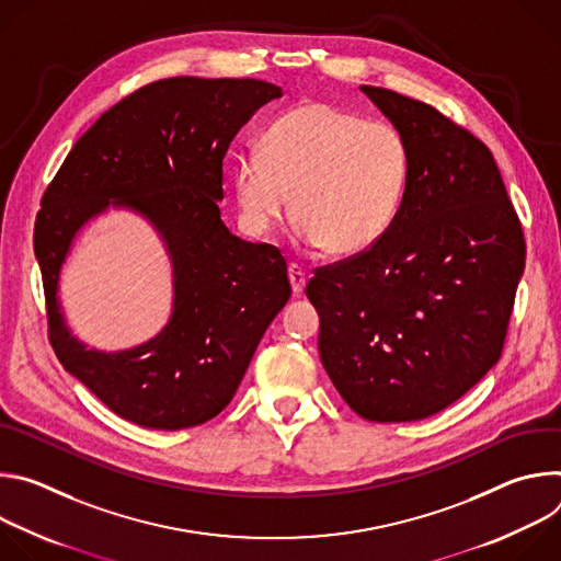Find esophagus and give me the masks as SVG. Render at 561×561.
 Returning a JSON list of instances; mask_svg holds the SVG:
<instances>
[{
  "instance_id": "obj_1",
  "label": "esophagus",
  "mask_w": 561,
  "mask_h": 561,
  "mask_svg": "<svg viewBox=\"0 0 561 561\" xmlns=\"http://www.w3.org/2000/svg\"><path fill=\"white\" fill-rule=\"evenodd\" d=\"M288 279H290V286H293V293L301 295L304 286H306V273L301 271L299 264H295V262L288 264Z\"/></svg>"
}]
</instances>
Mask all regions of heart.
I'll list each match as a JSON object with an SVG mask.
<instances>
[{
    "instance_id": "heart-1",
    "label": "heart",
    "mask_w": 561,
    "mask_h": 561,
    "mask_svg": "<svg viewBox=\"0 0 561 561\" xmlns=\"http://www.w3.org/2000/svg\"><path fill=\"white\" fill-rule=\"evenodd\" d=\"M409 146L390 122L304 102L279 115L234 162L242 224L266 234L290 206L297 242L333 255L375 247L402 208Z\"/></svg>"
}]
</instances>
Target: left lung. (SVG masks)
<instances>
[{"mask_svg":"<svg viewBox=\"0 0 561 561\" xmlns=\"http://www.w3.org/2000/svg\"><path fill=\"white\" fill-rule=\"evenodd\" d=\"M404 135L409 184L375 247L314 268L319 357L368 422L431 417L502 357L526 242L489 146L420 100L362 87Z\"/></svg>","mask_w":561,"mask_h":561,"instance_id":"left-lung-1","label":"left lung"}]
</instances>
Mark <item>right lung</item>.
Segmentation results:
<instances>
[{
    "instance_id": "1",
    "label": "right lung",
    "mask_w": 561,
    "mask_h": 561,
    "mask_svg": "<svg viewBox=\"0 0 561 561\" xmlns=\"http://www.w3.org/2000/svg\"><path fill=\"white\" fill-rule=\"evenodd\" d=\"M277 98L279 87L251 77L159 79L79 137L44 191L33 242L48 340L70 375L137 426L180 431L219 415L290 297L279 249L230 234L217 206L232 137ZM111 198L158 226L176 275L168 329L122 354L77 343L56 301L58 268L73 232Z\"/></svg>"
}]
</instances>
